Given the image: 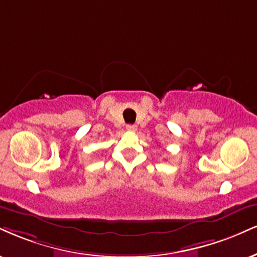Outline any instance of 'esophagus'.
<instances>
[{
    "instance_id": "1",
    "label": "esophagus",
    "mask_w": 257,
    "mask_h": 257,
    "mask_svg": "<svg viewBox=\"0 0 257 257\" xmlns=\"http://www.w3.org/2000/svg\"><path fill=\"white\" fill-rule=\"evenodd\" d=\"M126 131L135 132V131H137V125H135V124H128V125H126Z\"/></svg>"
}]
</instances>
